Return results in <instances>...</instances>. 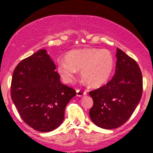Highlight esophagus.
Masks as SVG:
<instances>
[{
	"label": "esophagus",
	"instance_id": "esophagus-1",
	"mask_svg": "<svg viewBox=\"0 0 153 153\" xmlns=\"http://www.w3.org/2000/svg\"><path fill=\"white\" fill-rule=\"evenodd\" d=\"M76 92H77V95H78V97H81V96H83V95H86V91L82 90V89H77Z\"/></svg>",
	"mask_w": 153,
	"mask_h": 153
}]
</instances>
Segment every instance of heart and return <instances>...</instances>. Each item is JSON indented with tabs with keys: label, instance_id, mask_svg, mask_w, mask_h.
Listing matches in <instances>:
<instances>
[{
	"label": "heart",
	"instance_id": "b5f03b06",
	"mask_svg": "<svg viewBox=\"0 0 153 153\" xmlns=\"http://www.w3.org/2000/svg\"><path fill=\"white\" fill-rule=\"evenodd\" d=\"M65 61L58 63V72L67 84L73 81L77 70H81L83 79L91 86H99L109 79L115 66L110 52L95 48L71 50Z\"/></svg>",
	"mask_w": 153,
	"mask_h": 153
}]
</instances>
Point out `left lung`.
<instances>
[{
	"mask_svg": "<svg viewBox=\"0 0 153 153\" xmlns=\"http://www.w3.org/2000/svg\"><path fill=\"white\" fill-rule=\"evenodd\" d=\"M115 74L106 85L89 92L93 99L89 116L95 125L112 129L130 118L142 96L143 78L138 63L117 48Z\"/></svg>",
	"mask_w": 153,
	"mask_h": 153,
	"instance_id": "left-lung-1",
	"label": "left lung"
}]
</instances>
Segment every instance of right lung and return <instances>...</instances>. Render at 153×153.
Instances as JSON below:
<instances>
[{
    "instance_id": "1",
    "label": "right lung",
    "mask_w": 153,
    "mask_h": 153,
    "mask_svg": "<svg viewBox=\"0 0 153 153\" xmlns=\"http://www.w3.org/2000/svg\"><path fill=\"white\" fill-rule=\"evenodd\" d=\"M56 67L45 49L21 61L14 69L11 98L23 121L38 132L58 128L66 106L76 95L60 81Z\"/></svg>"
}]
</instances>
